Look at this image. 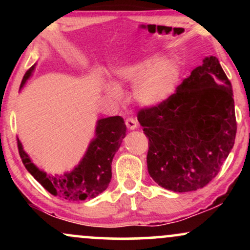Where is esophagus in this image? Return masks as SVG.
Wrapping results in <instances>:
<instances>
[{"mask_svg": "<svg viewBox=\"0 0 250 250\" xmlns=\"http://www.w3.org/2000/svg\"><path fill=\"white\" fill-rule=\"evenodd\" d=\"M125 125H127L128 129H131V130H133V129L137 127L136 120H135L134 117H127V119H125Z\"/></svg>", "mask_w": 250, "mask_h": 250, "instance_id": "obj_1", "label": "esophagus"}]
</instances>
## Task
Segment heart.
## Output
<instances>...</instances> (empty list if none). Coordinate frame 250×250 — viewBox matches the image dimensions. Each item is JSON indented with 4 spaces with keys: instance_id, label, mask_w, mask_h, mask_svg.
Here are the masks:
<instances>
[{
    "instance_id": "obj_1",
    "label": "heart",
    "mask_w": 250,
    "mask_h": 250,
    "mask_svg": "<svg viewBox=\"0 0 250 250\" xmlns=\"http://www.w3.org/2000/svg\"><path fill=\"white\" fill-rule=\"evenodd\" d=\"M116 75L122 81L135 82L133 94L137 102L147 107H155L167 101L174 93L180 71L175 62L162 61L160 56H153L120 68ZM105 90L114 97L121 95L115 84H108Z\"/></svg>"
}]
</instances>
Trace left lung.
<instances>
[{
    "mask_svg": "<svg viewBox=\"0 0 250 250\" xmlns=\"http://www.w3.org/2000/svg\"><path fill=\"white\" fill-rule=\"evenodd\" d=\"M149 149V175L161 187L185 193L219 174L236 136L233 88L215 56L191 71L166 102L137 113Z\"/></svg>",
    "mask_w": 250,
    "mask_h": 250,
    "instance_id": "left-lung-1",
    "label": "left lung"
}]
</instances>
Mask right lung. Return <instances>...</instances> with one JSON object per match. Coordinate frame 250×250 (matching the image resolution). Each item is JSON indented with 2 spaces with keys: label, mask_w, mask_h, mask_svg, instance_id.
<instances>
[{
  "label": "right lung",
  "mask_w": 250,
  "mask_h": 250,
  "mask_svg": "<svg viewBox=\"0 0 250 250\" xmlns=\"http://www.w3.org/2000/svg\"><path fill=\"white\" fill-rule=\"evenodd\" d=\"M30 67L24 74L21 87L33 73ZM125 125L121 116H111L97 121L96 137L89 145L81 163L62 176L43 173L31 162L17 139L20 156L27 170L51 195L68 201L93 199L108 187L111 179V161L125 136Z\"/></svg>",
  "instance_id": "right-lung-1"
}]
</instances>
